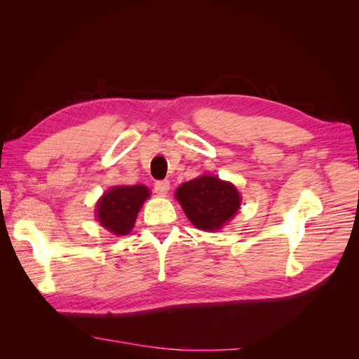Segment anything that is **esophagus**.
I'll use <instances>...</instances> for the list:
<instances>
[{"mask_svg":"<svg viewBox=\"0 0 359 359\" xmlns=\"http://www.w3.org/2000/svg\"><path fill=\"white\" fill-rule=\"evenodd\" d=\"M154 189H156V191H157L158 194H166V193L169 191V189H170V184H169V181H168V180L156 181V184H154Z\"/></svg>","mask_w":359,"mask_h":359,"instance_id":"esophagus-1","label":"esophagus"}]
</instances>
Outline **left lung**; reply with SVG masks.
Returning a JSON list of instances; mask_svg holds the SVG:
<instances>
[{
    "instance_id": "left-lung-1",
    "label": "left lung",
    "mask_w": 359,
    "mask_h": 359,
    "mask_svg": "<svg viewBox=\"0 0 359 359\" xmlns=\"http://www.w3.org/2000/svg\"><path fill=\"white\" fill-rule=\"evenodd\" d=\"M175 198L191 224L208 232L222 229L233 219L241 205V196L233 184L212 175L181 184Z\"/></svg>"
}]
</instances>
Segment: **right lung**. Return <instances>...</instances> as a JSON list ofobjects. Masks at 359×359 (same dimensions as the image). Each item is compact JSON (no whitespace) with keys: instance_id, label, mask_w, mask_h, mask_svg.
<instances>
[{"instance_id":"1","label":"right lung","mask_w":359,"mask_h":359,"mask_svg":"<svg viewBox=\"0 0 359 359\" xmlns=\"http://www.w3.org/2000/svg\"><path fill=\"white\" fill-rule=\"evenodd\" d=\"M145 186H116L106 191L95 205L99 223L115 235H127L133 229L140 206L149 198Z\"/></svg>"}]
</instances>
